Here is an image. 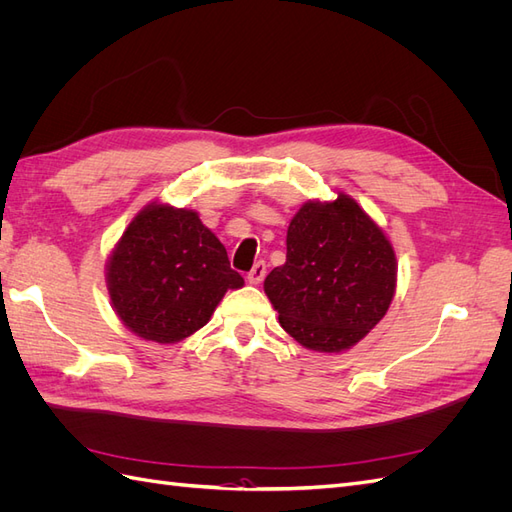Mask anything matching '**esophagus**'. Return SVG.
<instances>
[{
  "mask_svg": "<svg viewBox=\"0 0 512 512\" xmlns=\"http://www.w3.org/2000/svg\"><path fill=\"white\" fill-rule=\"evenodd\" d=\"M265 275H267L265 260H258L256 265L252 267V271L247 273V282H250V284H260L262 280H265Z\"/></svg>",
  "mask_w": 512,
  "mask_h": 512,
  "instance_id": "obj_1",
  "label": "esophagus"
}]
</instances>
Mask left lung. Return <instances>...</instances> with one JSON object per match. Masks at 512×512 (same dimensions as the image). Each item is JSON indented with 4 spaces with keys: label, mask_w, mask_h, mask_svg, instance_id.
I'll use <instances>...</instances> for the list:
<instances>
[{
    "label": "left lung",
    "mask_w": 512,
    "mask_h": 512,
    "mask_svg": "<svg viewBox=\"0 0 512 512\" xmlns=\"http://www.w3.org/2000/svg\"><path fill=\"white\" fill-rule=\"evenodd\" d=\"M391 241L348 194L307 200L290 220L286 262L265 280L282 329L316 352H342L376 327L395 297Z\"/></svg>",
    "instance_id": "obj_1"
}]
</instances>
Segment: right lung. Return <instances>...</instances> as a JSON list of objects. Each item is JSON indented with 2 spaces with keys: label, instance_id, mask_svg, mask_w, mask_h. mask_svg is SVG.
I'll list each match as a JSON object with an SVG mask.
<instances>
[{
  "label": "right lung",
  "instance_id": "right-lung-1",
  "mask_svg": "<svg viewBox=\"0 0 512 512\" xmlns=\"http://www.w3.org/2000/svg\"><path fill=\"white\" fill-rule=\"evenodd\" d=\"M243 286L226 247L192 209L151 203L123 230L106 262V288L119 320L158 344L203 329L226 290Z\"/></svg>",
  "mask_w": 512,
  "mask_h": 512
}]
</instances>
